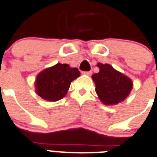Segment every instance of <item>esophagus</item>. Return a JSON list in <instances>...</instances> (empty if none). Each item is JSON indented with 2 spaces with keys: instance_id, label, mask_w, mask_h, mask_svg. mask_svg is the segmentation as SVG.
<instances>
[{
  "instance_id": "1",
  "label": "esophagus",
  "mask_w": 157,
  "mask_h": 157,
  "mask_svg": "<svg viewBox=\"0 0 157 157\" xmlns=\"http://www.w3.org/2000/svg\"><path fill=\"white\" fill-rule=\"evenodd\" d=\"M92 73H93V72H92V71H89V72H82V74L87 75V76H91V75H92Z\"/></svg>"
}]
</instances>
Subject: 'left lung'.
Listing matches in <instances>:
<instances>
[{
  "instance_id": "1",
  "label": "left lung",
  "mask_w": 157,
  "mask_h": 157,
  "mask_svg": "<svg viewBox=\"0 0 157 157\" xmlns=\"http://www.w3.org/2000/svg\"><path fill=\"white\" fill-rule=\"evenodd\" d=\"M97 67L100 72L94 73L92 78L100 101L105 105H117L124 101L133 87L131 79L109 64L98 63Z\"/></svg>"
}]
</instances>
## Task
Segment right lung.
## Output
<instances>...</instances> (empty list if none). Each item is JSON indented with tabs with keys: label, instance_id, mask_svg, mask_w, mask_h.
Returning a JSON list of instances; mask_svg holds the SVG:
<instances>
[{
	"label": "right lung",
	"instance_id": "add662e5",
	"mask_svg": "<svg viewBox=\"0 0 157 157\" xmlns=\"http://www.w3.org/2000/svg\"><path fill=\"white\" fill-rule=\"evenodd\" d=\"M80 75L81 72L77 68L57 63L38 73L35 81V91L45 101H57L65 97L71 82Z\"/></svg>",
	"mask_w": 157,
	"mask_h": 157
}]
</instances>
